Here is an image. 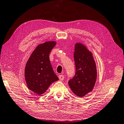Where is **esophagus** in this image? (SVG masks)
Returning a JSON list of instances; mask_svg holds the SVG:
<instances>
[{
    "instance_id": "obj_1",
    "label": "esophagus",
    "mask_w": 124,
    "mask_h": 124,
    "mask_svg": "<svg viewBox=\"0 0 124 124\" xmlns=\"http://www.w3.org/2000/svg\"><path fill=\"white\" fill-rule=\"evenodd\" d=\"M64 75H59V79H60V80H63L64 79Z\"/></svg>"
}]
</instances>
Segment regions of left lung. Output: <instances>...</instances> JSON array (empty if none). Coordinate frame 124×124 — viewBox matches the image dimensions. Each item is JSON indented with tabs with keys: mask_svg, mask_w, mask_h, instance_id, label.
I'll return each mask as SVG.
<instances>
[{
	"mask_svg": "<svg viewBox=\"0 0 124 124\" xmlns=\"http://www.w3.org/2000/svg\"><path fill=\"white\" fill-rule=\"evenodd\" d=\"M76 73L68 84L73 93L83 97L94 88L97 78L96 64L93 54L81 43H76L73 54Z\"/></svg>",
	"mask_w": 124,
	"mask_h": 124,
	"instance_id": "8db88e82",
	"label": "left lung"
}]
</instances>
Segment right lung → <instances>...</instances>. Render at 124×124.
I'll return each mask as SVG.
<instances>
[{"label": "right lung", "mask_w": 124, "mask_h": 124, "mask_svg": "<svg viewBox=\"0 0 124 124\" xmlns=\"http://www.w3.org/2000/svg\"><path fill=\"white\" fill-rule=\"evenodd\" d=\"M54 41L39 44L28 59L25 68L24 76L28 88L40 95L49 86L59 80L49 61V54L56 45Z\"/></svg>", "instance_id": "add662e5"}]
</instances>
